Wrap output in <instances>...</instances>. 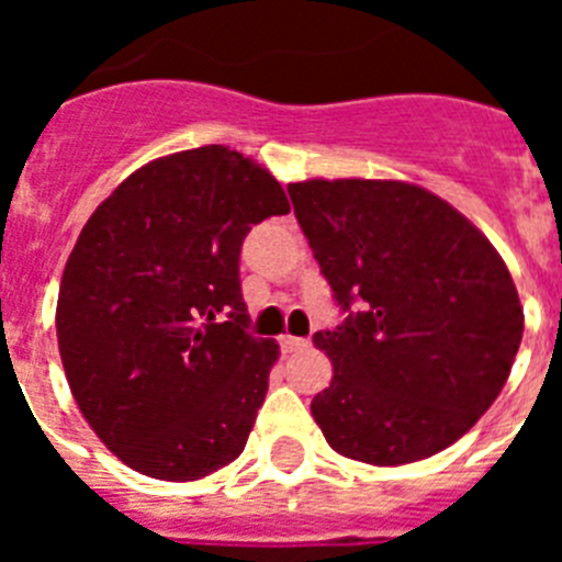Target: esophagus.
<instances>
[{
  "label": "esophagus",
  "mask_w": 562,
  "mask_h": 562,
  "mask_svg": "<svg viewBox=\"0 0 562 562\" xmlns=\"http://www.w3.org/2000/svg\"><path fill=\"white\" fill-rule=\"evenodd\" d=\"M281 349L284 351H304V349H310V340H306V337H292V335H284L281 337Z\"/></svg>",
  "instance_id": "1"
}]
</instances>
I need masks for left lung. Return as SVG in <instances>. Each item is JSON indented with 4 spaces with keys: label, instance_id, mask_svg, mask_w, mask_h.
Instances as JSON below:
<instances>
[{
    "label": "left lung",
    "instance_id": "left-lung-1",
    "mask_svg": "<svg viewBox=\"0 0 562 562\" xmlns=\"http://www.w3.org/2000/svg\"><path fill=\"white\" fill-rule=\"evenodd\" d=\"M286 191L349 312L312 337L335 366L312 400L331 450L394 467L450 448L501 394L524 337L504 258L453 205L411 182L306 180Z\"/></svg>",
    "mask_w": 562,
    "mask_h": 562
}]
</instances>
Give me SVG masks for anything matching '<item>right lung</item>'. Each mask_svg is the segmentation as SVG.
Wrapping results in <instances>:
<instances>
[{"instance_id":"add662e5","label":"right lung","mask_w":562,"mask_h":562,"mask_svg":"<svg viewBox=\"0 0 562 562\" xmlns=\"http://www.w3.org/2000/svg\"><path fill=\"white\" fill-rule=\"evenodd\" d=\"M284 213L267 168L202 146L137 168L83 225L58 351L89 428L137 473L196 481L245 450L278 342L247 331L238 252Z\"/></svg>"}]
</instances>
